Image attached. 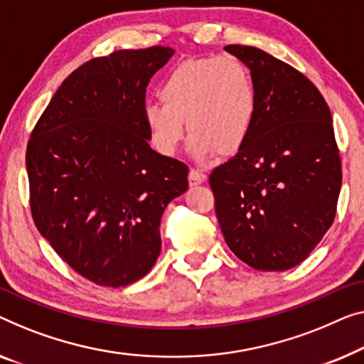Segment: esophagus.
<instances>
[{
	"mask_svg": "<svg viewBox=\"0 0 364 364\" xmlns=\"http://www.w3.org/2000/svg\"><path fill=\"white\" fill-rule=\"evenodd\" d=\"M188 178H189V184H191V186H198V184H203L208 176H205L203 171L194 170V168H193V170L189 171V176Z\"/></svg>",
	"mask_w": 364,
	"mask_h": 364,
	"instance_id": "obj_1",
	"label": "esophagus"
}]
</instances>
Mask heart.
<instances>
[{
  "label": "heart",
  "instance_id": "heart-1",
  "mask_svg": "<svg viewBox=\"0 0 364 364\" xmlns=\"http://www.w3.org/2000/svg\"><path fill=\"white\" fill-rule=\"evenodd\" d=\"M161 102L144 106V124L150 142L171 156L186 137L199 160L215 151L235 155L250 139L258 111L257 85L250 68L237 57L191 58L176 65L161 81Z\"/></svg>",
  "mask_w": 364,
  "mask_h": 364
}]
</instances>
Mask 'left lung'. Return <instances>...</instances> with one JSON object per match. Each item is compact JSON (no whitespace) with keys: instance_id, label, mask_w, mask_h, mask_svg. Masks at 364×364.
I'll return each mask as SVG.
<instances>
[{"instance_id":"8db88e82","label":"left lung","mask_w":364,"mask_h":364,"mask_svg":"<svg viewBox=\"0 0 364 364\" xmlns=\"http://www.w3.org/2000/svg\"><path fill=\"white\" fill-rule=\"evenodd\" d=\"M225 50L250 68L258 111L250 139L210 173L227 245L259 271L304 262L333 224L341 164L332 114L291 65L248 46Z\"/></svg>"}]
</instances>
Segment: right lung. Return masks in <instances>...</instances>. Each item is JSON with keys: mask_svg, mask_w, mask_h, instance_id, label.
Listing matches in <instances>:
<instances>
[{"mask_svg": "<svg viewBox=\"0 0 364 364\" xmlns=\"http://www.w3.org/2000/svg\"><path fill=\"white\" fill-rule=\"evenodd\" d=\"M170 47L117 50L63 81L27 144L37 230L83 278L121 287L161 252L160 220L188 189V166L149 145L145 88Z\"/></svg>", "mask_w": 364, "mask_h": 364, "instance_id": "obj_1", "label": "right lung"}]
</instances>
